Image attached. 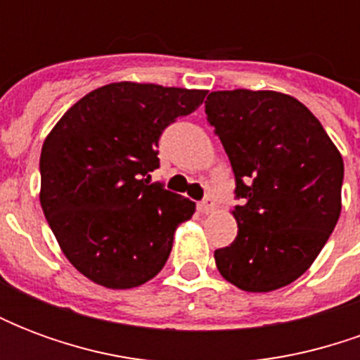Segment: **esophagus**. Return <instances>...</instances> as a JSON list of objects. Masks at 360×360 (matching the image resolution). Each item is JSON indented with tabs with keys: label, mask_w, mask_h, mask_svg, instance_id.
<instances>
[{
	"label": "esophagus",
	"mask_w": 360,
	"mask_h": 360,
	"mask_svg": "<svg viewBox=\"0 0 360 360\" xmlns=\"http://www.w3.org/2000/svg\"><path fill=\"white\" fill-rule=\"evenodd\" d=\"M198 210L202 212V214H212V212L216 210V200L212 196H206L202 202L198 204Z\"/></svg>",
	"instance_id": "obj_1"
}]
</instances>
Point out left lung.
Masks as SVG:
<instances>
[{
  "mask_svg": "<svg viewBox=\"0 0 360 360\" xmlns=\"http://www.w3.org/2000/svg\"><path fill=\"white\" fill-rule=\"evenodd\" d=\"M235 173V241L214 252L219 274L268 293L309 270L341 214L343 158L297 98L276 90H218L206 100Z\"/></svg>",
  "mask_w": 360,
  "mask_h": 360,
  "instance_id": "obj_1",
  "label": "left lung"
}]
</instances>
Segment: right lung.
I'll return each instance as SVG.
<instances>
[{"instance_id":"1","label":"right lung","mask_w":360,"mask_h":360,"mask_svg":"<svg viewBox=\"0 0 360 360\" xmlns=\"http://www.w3.org/2000/svg\"><path fill=\"white\" fill-rule=\"evenodd\" d=\"M208 90L111 82L63 113L40 154V204L67 260L108 289L146 283L164 268L195 202L148 185L158 141Z\"/></svg>"}]
</instances>
